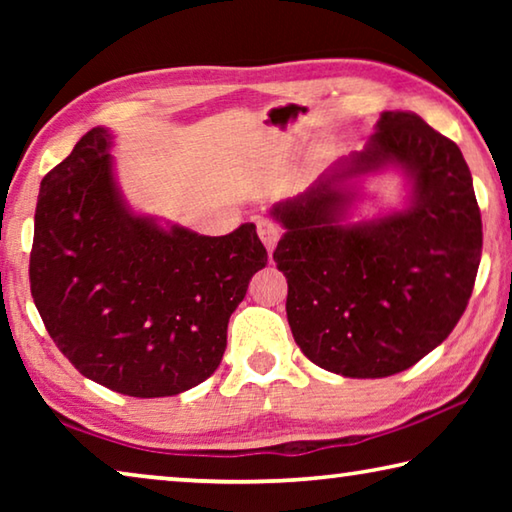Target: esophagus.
<instances>
[{"label":"esophagus","mask_w":512,"mask_h":512,"mask_svg":"<svg viewBox=\"0 0 512 512\" xmlns=\"http://www.w3.org/2000/svg\"><path fill=\"white\" fill-rule=\"evenodd\" d=\"M257 235H259V239H262V244L266 246L268 253H273L277 241H280V237H282V228L271 219H262V221H257Z\"/></svg>","instance_id":"34e87169"}]
</instances>
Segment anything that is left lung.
<instances>
[{"instance_id": "obj_1", "label": "left lung", "mask_w": 512, "mask_h": 512, "mask_svg": "<svg viewBox=\"0 0 512 512\" xmlns=\"http://www.w3.org/2000/svg\"><path fill=\"white\" fill-rule=\"evenodd\" d=\"M386 166L410 180L402 211L345 224L352 177ZM273 259L287 277V318L309 361L343 377L402 372L461 320L481 262V212L458 146L413 112H381L366 149L307 192L273 205Z\"/></svg>"}]
</instances>
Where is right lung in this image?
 <instances>
[{"mask_svg":"<svg viewBox=\"0 0 512 512\" xmlns=\"http://www.w3.org/2000/svg\"><path fill=\"white\" fill-rule=\"evenodd\" d=\"M110 140L92 128L42 178L31 296L81 375L121 395H178L219 368L228 320L268 255L255 223L205 237L135 214Z\"/></svg>","mask_w":512,"mask_h":512,"instance_id":"right-lung-1","label":"right lung"}]
</instances>
